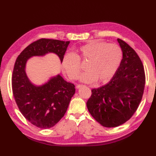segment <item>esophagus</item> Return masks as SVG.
Returning <instances> with one entry per match:
<instances>
[{
    "mask_svg": "<svg viewBox=\"0 0 156 156\" xmlns=\"http://www.w3.org/2000/svg\"><path fill=\"white\" fill-rule=\"evenodd\" d=\"M82 86L83 85H82V84H78L77 86H76V88H81Z\"/></svg>",
    "mask_w": 156,
    "mask_h": 156,
    "instance_id": "obj_1",
    "label": "esophagus"
}]
</instances>
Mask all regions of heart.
<instances>
[{"mask_svg":"<svg viewBox=\"0 0 156 156\" xmlns=\"http://www.w3.org/2000/svg\"><path fill=\"white\" fill-rule=\"evenodd\" d=\"M122 59V51L119 45L90 41L76 49L75 54H66L62 59V68L70 80H76L82 71L80 62H88V71L81 76L80 80L87 83L97 80L106 82L113 77Z\"/></svg>","mask_w":156,"mask_h":156,"instance_id":"b5f03b06","label":"heart"}]
</instances>
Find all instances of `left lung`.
<instances>
[{
  "instance_id": "left-lung-1",
  "label": "left lung",
  "mask_w": 156,
  "mask_h": 156,
  "mask_svg": "<svg viewBox=\"0 0 156 156\" xmlns=\"http://www.w3.org/2000/svg\"><path fill=\"white\" fill-rule=\"evenodd\" d=\"M122 59L113 77L102 87L92 90L87 102L96 121L105 127H116L131 118L140 105L145 84L141 59L127 43L117 39Z\"/></svg>"
}]
</instances>
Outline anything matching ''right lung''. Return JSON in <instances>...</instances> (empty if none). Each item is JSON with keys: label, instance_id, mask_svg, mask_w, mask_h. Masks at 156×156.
<instances>
[{"label": "right lung", "instance_id": "right-lung-1", "mask_svg": "<svg viewBox=\"0 0 156 156\" xmlns=\"http://www.w3.org/2000/svg\"><path fill=\"white\" fill-rule=\"evenodd\" d=\"M69 44V41L40 39L29 45L15 63L12 89L15 102L24 117L39 128H51L60 121L75 93V86L58 75L43 86L35 87L25 74L26 62L32 56L49 52L57 54L62 62Z\"/></svg>", "mask_w": 156, "mask_h": 156}]
</instances>
